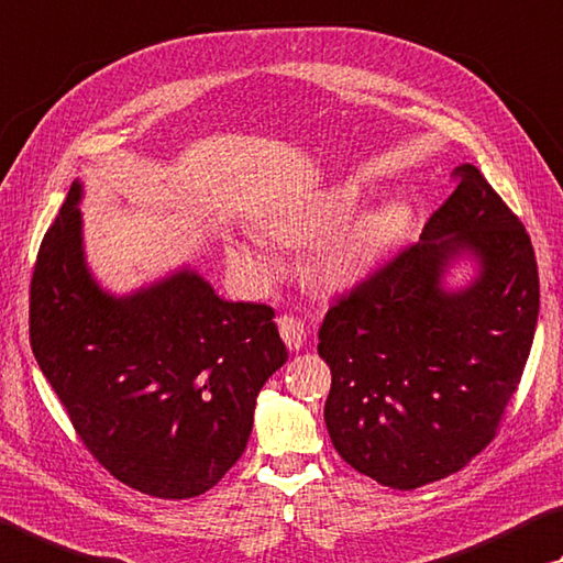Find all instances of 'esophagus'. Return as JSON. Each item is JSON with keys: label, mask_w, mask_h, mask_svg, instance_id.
Instances as JSON below:
<instances>
[{"label": "esophagus", "mask_w": 563, "mask_h": 563, "mask_svg": "<svg viewBox=\"0 0 563 563\" xmlns=\"http://www.w3.org/2000/svg\"><path fill=\"white\" fill-rule=\"evenodd\" d=\"M275 322H278V332L283 336V342L288 344L290 350H300L302 342H305V327H302V322L298 320V317L280 314Z\"/></svg>", "instance_id": "1"}]
</instances>
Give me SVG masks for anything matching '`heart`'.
I'll list each match as a JSON object with an SVG mask.
<instances>
[{"label": "heart", "instance_id": "b5f03b06", "mask_svg": "<svg viewBox=\"0 0 563 563\" xmlns=\"http://www.w3.org/2000/svg\"><path fill=\"white\" fill-rule=\"evenodd\" d=\"M360 203V189L346 184V187L334 189L332 194L317 203L310 211L288 213V217L271 219L265 223L268 236L280 243H305L314 236H322L327 231H334L340 223L350 217ZM408 221V211L404 203H384V207L366 213L350 229L336 233L330 241H324L314 251L312 273L322 283H344L354 278L366 263L374 261L386 246L401 236V231ZM236 261L255 273H268L271 258L261 251L239 246L233 253Z\"/></svg>", "mask_w": 563, "mask_h": 563}]
</instances>
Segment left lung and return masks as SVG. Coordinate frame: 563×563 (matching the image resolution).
<instances>
[{
  "label": "left lung",
  "mask_w": 563,
  "mask_h": 563,
  "mask_svg": "<svg viewBox=\"0 0 563 563\" xmlns=\"http://www.w3.org/2000/svg\"><path fill=\"white\" fill-rule=\"evenodd\" d=\"M453 179L421 241L334 295L320 327L332 445L391 489L453 475L495 441L534 342L529 233L477 167H457ZM463 250L481 258L478 280L443 294L440 273Z\"/></svg>",
  "instance_id": "left-lung-1"
}]
</instances>
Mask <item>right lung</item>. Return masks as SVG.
I'll return each mask as SVG.
<instances>
[{
    "mask_svg": "<svg viewBox=\"0 0 563 563\" xmlns=\"http://www.w3.org/2000/svg\"><path fill=\"white\" fill-rule=\"evenodd\" d=\"M80 184L29 285V342L74 431L108 473L159 499L207 493L243 455L255 396L288 360L261 302H227L181 271L110 298L86 271Z\"/></svg>",
    "mask_w": 563,
    "mask_h": 563,
    "instance_id": "obj_1",
    "label": "right lung"
}]
</instances>
